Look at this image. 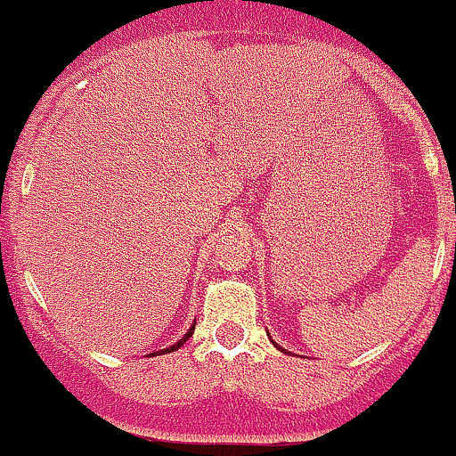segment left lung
I'll list each match as a JSON object with an SVG mask.
<instances>
[{"label": "left lung", "instance_id": "left-lung-1", "mask_svg": "<svg viewBox=\"0 0 456 456\" xmlns=\"http://www.w3.org/2000/svg\"><path fill=\"white\" fill-rule=\"evenodd\" d=\"M273 344H274V341H273ZM274 348H279V346H277V344H274ZM279 350H283V348H279Z\"/></svg>", "mask_w": 456, "mask_h": 456}]
</instances>
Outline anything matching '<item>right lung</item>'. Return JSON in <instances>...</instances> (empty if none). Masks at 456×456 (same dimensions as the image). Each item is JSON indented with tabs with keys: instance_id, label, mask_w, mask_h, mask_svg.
<instances>
[{
	"instance_id": "obj_1",
	"label": "right lung",
	"mask_w": 456,
	"mask_h": 456,
	"mask_svg": "<svg viewBox=\"0 0 456 456\" xmlns=\"http://www.w3.org/2000/svg\"><path fill=\"white\" fill-rule=\"evenodd\" d=\"M192 332H195V323H192V326H191V328H188V332H186V335H183V337H182V339H179V341H177V344L168 346V348H164V350H157V353H151V354H152V357H157V354L175 353V350H179V348H182V346H183V344H186V341H188V339H191V337H192Z\"/></svg>"
}]
</instances>
